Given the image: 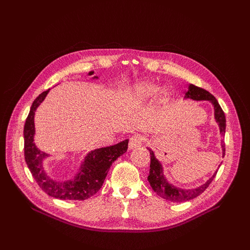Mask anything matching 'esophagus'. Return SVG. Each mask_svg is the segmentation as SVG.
Here are the masks:
<instances>
[{
	"mask_svg": "<svg viewBox=\"0 0 250 250\" xmlns=\"http://www.w3.org/2000/svg\"><path fill=\"white\" fill-rule=\"evenodd\" d=\"M144 141V138L142 135H132L129 140V148L130 149H135L142 145V143Z\"/></svg>",
	"mask_w": 250,
	"mask_h": 250,
	"instance_id": "1",
	"label": "esophagus"
}]
</instances>
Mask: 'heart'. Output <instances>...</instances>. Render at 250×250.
Instances as JSON below:
<instances>
[{
  "label": "heart",
  "instance_id": "obj_1",
  "mask_svg": "<svg viewBox=\"0 0 250 250\" xmlns=\"http://www.w3.org/2000/svg\"><path fill=\"white\" fill-rule=\"evenodd\" d=\"M160 92V87L150 82H142L133 85L127 93V100L132 106H141L152 99Z\"/></svg>",
  "mask_w": 250,
  "mask_h": 250
}]
</instances>
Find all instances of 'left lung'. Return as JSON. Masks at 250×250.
Returning a JSON list of instances; mask_svg holds the SVG:
<instances>
[{"mask_svg": "<svg viewBox=\"0 0 250 250\" xmlns=\"http://www.w3.org/2000/svg\"><path fill=\"white\" fill-rule=\"evenodd\" d=\"M186 99H192L196 101H202L207 100L209 101L211 104L214 105V110H215V120L220 128V133L224 135L225 133V128H226V120L225 115L221 108L220 105H219L216 98L208 93V90L203 89L201 87H198L196 85L190 84L188 85V92L185 96ZM222 147V155H225V144L224 142L221 143ZM150 152V171L148 175V181L152 188V190L158 195L161 196L162 198L169 200L172 202H184L191 200L197 197L200 194H202L204 191L207 190V188L210 185L211 181L215 178L217 171L211 175V177L207 180V183L203 185L195 188H181L174 185H171L168 179L165 177L164 171H163V166L161 162L157 160L154 155V152L151 149H149Z\"/></svg>", "mask_w": 250, "mask_h": 250, "instance_id": "1", "label": "left lung"}]
</instances>
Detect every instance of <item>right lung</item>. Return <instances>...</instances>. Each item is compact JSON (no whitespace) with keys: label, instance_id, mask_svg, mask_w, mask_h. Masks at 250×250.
I'll list each match as a JSON object with an SVG mask.
<instances>
[{"label":"right lung","instance_id":"obj_1","mask_svg":"<svg viewBox=\"0 0 250 250\" xmlns=\"http://www.w3.org/2000/svg\"><path fill=\"white\" fill-rule=\"evenodd\" d=\"M88 75H94L89 72ZM95 76L93 79H97ZM49 89L42 92L33 101L24 127L25 161L33 178L42 190L51 197L62 200H85L100 190L112 163L124 154L128 148V140L113 146L95 149L85 156L79 172L73 179L55 180L51 178L42 166V161L49 154L42 152L34 144V115L36 108L44 100Z\"/></svg>","mask_w":250,"mask_h":250}]
</instances>
